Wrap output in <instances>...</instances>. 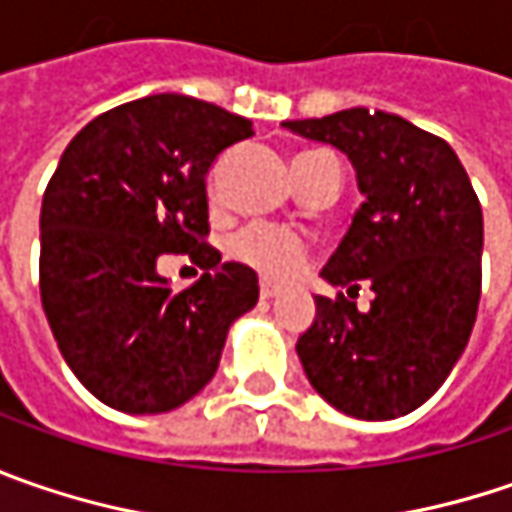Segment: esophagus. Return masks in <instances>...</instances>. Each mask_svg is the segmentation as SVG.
<instances>
[{
  "instance_id": "esophagus-1",
  "label": "esophagus",
  "mask_w": 512,
  "mask_h": 512,
  "mask_svg": "<svg viewBox=\"0 0 512 512\" xmlns=\"http://www.w3.org/2000/svg\"><path fill=\"white\" fill-rule=\"evenodd\" d=\"M278 283H272V280H260V298H275L278 295Z\"/></svg>"
}]
</instances>
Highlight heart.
Instances as JSON below:
<instances>
[{
	"label": "heart",
	"mask_w": 512,
	"mask_h": 512,
	"mask_svg": "<svg viewBox=\"0 0 512 512\" xmlns=\"http://www.w3.org/2000/svg\"><path fill=\"white\" fill-rule=\"evenodd\" d=\"M306 157V154H300ZM226 252L232 260L255 269L266 278H289L306 260V240L275 223H249L229 237Z\"/></svg>",
	"instance_id": "b5f03b06"
}]
</instances>
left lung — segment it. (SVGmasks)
<instances>
[{"label":"left lung","mask_w":512,"mask_h":512,"mask_svg":"<svg viewBox=\"0 0 512 512\" xmlns=\"http://www.w3.org/2000/svg\"><path fill=\"white\" fill-rule=\"evenodd\" d=\"M283 128L335 145L355 168L361 209L321 278L358 295L315 298V321L298 338L309 384L326 404L364 421L418 410L447 381L470 341L481 298L484 223L456 151L410 120L346 108Z\"/></svg>","instance_id":"left-lung-1"}]
</instances>
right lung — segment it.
I'll return each mask as SVG.
<instances>
[{
	"instance_id": "obj_1",
	"label": "right lung",
	"mask_w": 512,
	"mask_h": 512,
	"mask_svg": "<svg viewBox=\"0 0 512 512\" xmlns=\"http://www.w3.org/2000/svg\"><path fill=\"white\" fill-rule=\"evenodd\" d=\"M246 117L212 102L154 94L85 125L59 157L39 214V295L79 384L131 415L183 407L217 372L257 275L220 263L206 174L249 140ZM186 251L207 275L174 293L156 263Z\"/></svg>"
}]
</instances>
